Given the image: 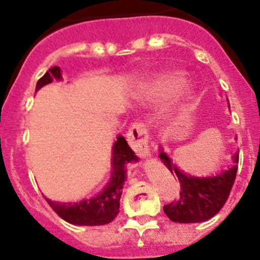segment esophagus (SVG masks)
Returning <instances> with one entry per match:
<instances>
[{
	"label": "esophagus",
	"instance_id": "1",
	"mask_svg": "<svg viewBox=\"0 0 260 260\" xmlns=\"http://www.w3.org/2000/svg\"><path fill=\"white\" fill-rule=\"evenodd\" d=\"M127 141L128 144L132 147V149L141 156L149 155L150 150L148 147V132L147 127L143 122H135L132 127L129 128L127 133Z\"/></svg>",
	"mask_w": 260,
	"mask_h": 260
}]
</instances>
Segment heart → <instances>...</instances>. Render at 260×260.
<instances>
[{
	"instance_id": "1",
	"label": "heart",
	"mask_w": 260,
	"mask_h": 260,
	"mask_svg": "<svg viewBox=\"0 0 260 260\" xmlns=\"http://www.w3.org/2000/svg\"><path fill=\"white\" fill-rule=\"evenodd\" d=\"M181 81L180 73H169L159 76L150 86V92L155 96H164L167 93L172 92L179 86Z\"/></svg>"
}]
</instances>
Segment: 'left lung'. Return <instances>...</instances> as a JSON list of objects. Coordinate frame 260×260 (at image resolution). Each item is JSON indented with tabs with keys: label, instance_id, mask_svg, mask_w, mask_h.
Listing matches in <instances>:
<instances>
[{
	"label": "left lung",
	"instance_id": "1",
	"mask_svg": "<svg viewBox=\"0 0 260 260\" xmlns=\"http://www.w3.org/2000/svg\"><path fill=\"white\" fill-rule=\"evenodd\" d=\"M159 158L165 167L180 182V192L178 199L165 205L164 212L173 222L179 223H198L210 219L223 207L235 184L238 169L239 152L233 155L236 164L217 176L193 178L186 175L161 152Z\"/></svg>",
	"mask_w": 260,
	"mask_h": 260
}]
</instances>
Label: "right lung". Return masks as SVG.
Listing matches in <instances>:
<instances>
[{
    "label": "right lung",
    "instance_id": "obj_1",
    "mask_svg": "<svg viewBox=\"0 0 260 260\" xmlns=\"http://www.w3.org/2000/svg\"><path fill=\"white\" fill-rule=\"evenodd\" d=\"M54 79H61L60 68H51L38 80L36 91L44 85L49 84ZM137 160L135 152L127 144L123 137H118L113 147L112 178L110 184L105 187L100 195L91 200H85L74 204H62L47 200L49 206L62 219L73 224L80 226H101L112 222L119 212V199L125 179L124 167L127 162Z\"/></svg>",
    "mask_w": 260,
    "mask_h": 260
}]
</instances>
